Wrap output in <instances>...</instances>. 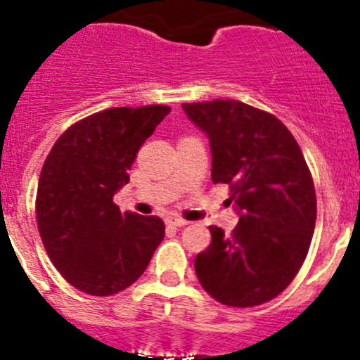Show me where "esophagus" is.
Here are the masks:
<instances>
[{
	"label": "esophagus",
	"instance_id": "obj_1",
	"mask_svg": "<svg viewBox=\"0 0 360 360\" xmlns=\"http://www.w3.org/2000/svg\"><path fill=\"white\" fill-rule=\"evenodd\" d=\"M165 221H167V226H170V227H183V226H186V224H188L184 218L176 217V214H172V217H167V218H165Z\"/></svg>",
	"mask_w": 360,
	"mask_h": 360
}]
</instances>
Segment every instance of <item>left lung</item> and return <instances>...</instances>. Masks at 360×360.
Masks as SVG:
<instances>
[{
    "label": "left lung",
    "mask_w": 360,
    "mask_h": 360,
    "mask_svg": "<svg viewBox=\"0 0 360 360\" xmlns=\"http://www.w3.org/2000/svg\"><path fill=\"white\" fill-rule=\"evenodd\" d=\"M211 147V179L229 184L240 221L231 234L210 226L195 257L204 290L224 305L254 307L290 286L314 224L316 193L297 140L271 113L234 99L184 103Z\"/></svg>",
    "instance_id": "left-lung-1"
}]
</instances>
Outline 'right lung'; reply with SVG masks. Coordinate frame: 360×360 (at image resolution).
I'll list each match as a JSON object with an SVG mask.
<instances>
[{"label": "right lung", "instance_id": "add662e5", "mask_svg": "<svg viewBox=\"0 0 360 360\" xmlns=\"http://www.w3.org/2000/svg\"><path fill=\"white\" fill-rule=\"evenodd\" d=\"M169 112L163 104L97 112L72 124L44 161L35 200L40 238L56 270L83 293L126 290L163 240L161 218L120 213L113 195Z\"/></svg>", "mask_w": 360, "mask_h": 360}]
</instances>
